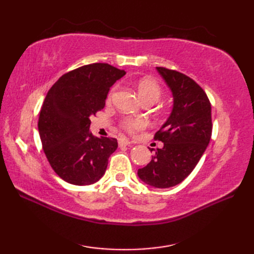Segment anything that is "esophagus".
<instances>
[{
	"label": "esophagus",
	"mask_w": 254,
	"mask_h": 254,
	"mask_svg": "<svg viewBox=\"0 0 254 254\" xmlns=\"http://www.w3.org/2000/svg\"><path fill=\"white\" fill-rule=\"evenodd\" d=\"M130 144H132V142L128 141L127 138L119 139V145H120V146H127V145H130Z\"/></svg>",
	"instance_id": "esophagus-1"
}]
</instances>
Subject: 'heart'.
<instances>
[{
  "label": "heart",
  "instance_id": "1",
  "mask_svg": "<svg viewBox=\"0 0 254 254\" xmlns=\"http://www.w3.org/2000/svg\"><path fill=\"white\" fill-rule=\"evenodd\" d=\"M136 88L139 96L145 100H154L157 101L161 96V87L157 80L152 77H142L137 80ZM117 90V86H115L110 91L109 99H111ZM147 127V121L142 118H124L121 120V127L124 131L130 134H135L139 131L144 130Z\"/></svg>",
  "mask_w": 254,
  "mask_h": 254
}]
</instances>
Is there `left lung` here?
<instances>
[{"instance_id": "obj_1", "label": "left lung", "mask_w": 254, "mask_h": 254, "mask_svg": "<svg viewBox=\"0 0 254 254\" xmlns=\"http://www.w3.org/2000/svg\"><path fill=\"white\" fill-rule=\"evenodd\" d=\"M156 68L171 90L174 107L154 136L164 147L157 148L137 175L146 185L166 189L185 180L201 159L212 136V108L207 95L192 78L175 69Z\"/></svg>"}]
</instances>
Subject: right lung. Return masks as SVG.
Segmentation results:
<instances>
[{
    "mask_svg": "<svg viewBox=\"0 0 254 254\" xmlns=\"http://www.w3.org/2000/svg\"><path fill=\"white\" fill-rule=\"evenodd\" d=\"M124 75L110 64L93 63L62 75L48 91L38 130L48 161L64 181L89 186L105 175L118 141L94 136L90 118L104 109L110 87Z\"/></svg>",
    "mask_w": 254,
    "mask_h": 254,
    "instance_id": "obj_1",
    "label": "right lung"
}]
</instances>
